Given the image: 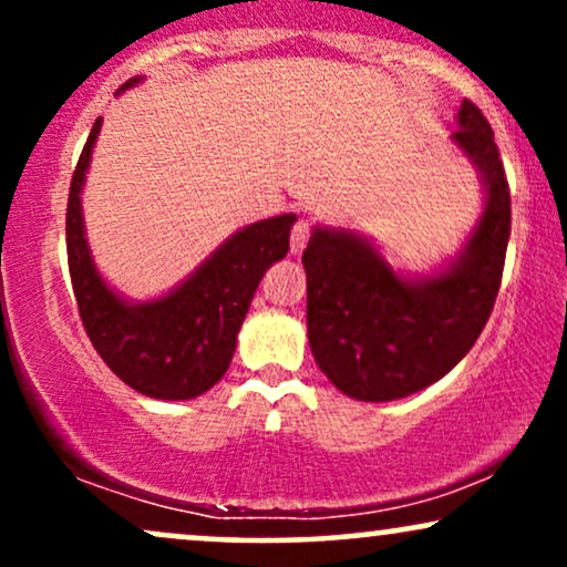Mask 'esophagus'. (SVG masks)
I'll use <instances>...</instances> for the list:
<instances>
[{
	"label": "esophagus",
	"mask_w": 567,
	"mask_h": 567,
	"mask_svg": "<svg viewBox=\"0 0 567 567\" xmlns=\"http://www.w3.org/2000/svg\"><path fill=\"white\" fill-rule=\"evenodd\" d=\"M309 234H311V229H309V224H306V220H298V224L292 226V231H290V252H292V256H301L306 243H309Z\"/></svg>",
	"instance_id": "1"
}]
</instances>
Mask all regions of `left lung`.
I'll use <instances>...</instances> for the list:
<instances>
[{
  "label": "left lung",
  "mask_w": 567,
  "mask_h": 567,
  "mask_svg": "<svg viewBox=\"0 0 567 567\" xmlns=\"http://www.w3.org/2000/svg\"><path fill=\"white\" fill-rule=\"evenodd\" d=\"M453 146L483 184L477 224L432 271L389 264L373 239L317 224L303 250L306 333L317 365L351 400L392 402L451 373L483 333L496 303L512 202L487 120L470 101L455 114Z\"/></svg>",
  "instance_id": "8db88e82"
}]
</instances>
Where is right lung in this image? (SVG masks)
<instances>
[{
  "instance_id": "1",
  "label": "right lung",
  "mask_w": 567,
  "mask_h": 567,
  "mask_svg": "<svg viewBox=\"0 0 567 567\" xmlns=\"http://www.w3.org/2000/svg\"><path fill=\"white\" fill-rule=\"evenodd\" d=\"M143 82L135 76L116 90ZM103 116H97L71 178L66 250L76 306L90 341L109 368L152 400H194L224 379L237 333L266 269L290 247L296 213L243 226L224 239L192 275L157 298L133 301L97 271L82 216V192Z\"/></svg>"
}]
</instances>
